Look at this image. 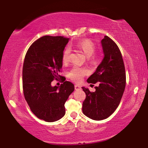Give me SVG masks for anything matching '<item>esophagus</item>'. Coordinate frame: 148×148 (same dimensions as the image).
<instances>
[{
  "mask_svg": "<svg viewBox=\"0 0 148 148\" xmlns=\"http://www.w3.org/2000/svg\"><path fill=\"white\" fill-rule=\"evenodd\" d=\"M74 87H75V89H76V90H79V89H82V87H80L79 86H78V85H75Z\"/></svg>",
  "mask_w": 148,
  "mask_h": 148,
  "instance_id": "1",
  "label": "esophagus"
}]
</instances>
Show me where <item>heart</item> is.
I'll return each instance as SVG.
<instances>
[{"label":"heart","instance_id":"1","mask_svg":"<svg viewBox=\"0 0 148 148\" xmlns=\"http://www.w3.org/2000/svg\"><path fill=\"white\" fill-rule=\"evenodd\" d=\"M76 47L83 52L87 57H89L90 61L92 63H97L99 61V57L97 56H93L95 51V45L91 40L88 39L82 40L76 44ZM71 49L69 47H66L62 52V61L64 64H66L70 60ZM88 71L85 68L75 66L69 73V77L72 80L79 82L81 81L84 76L88 74Z\"/></svg>","mask_w":148,"mask_h":148}]
</instances>
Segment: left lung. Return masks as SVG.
<instances>
[{
	"label": "left lung",
	"instance_id": "8db88e82",
	"mask_svg": "<svg viewBox=\"0 0 148 148\" xmlns=\"http://www.w3.org/2000/svg\"><path fill=\"white\" fill-rule=\"evenodd\" d=\"M104 58L93 74L87 79L88 83L99 82L95 92L82 87L86 94L82 111L94 120L106 119L118 107L125 91L126 75L123 60L117 44L105 36L101 40Z\"/></svg>",
	"mask_w": 148,
	"mask_h": 148
}]
</instances>
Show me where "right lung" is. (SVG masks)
<instances>
[{
    "instance_id": "1",
    "label": "right lung",
    "mask_w": 148,
    "mask_h": 148,
    "mask_svg": "<svg viewBox=\"0 0 148 148\" xmlns=\"http://www.w3.org/2000/svg\"><path fill=\"white\" fill-rule=\"evenodd\" d=\"M69 38L44 36L32 43L25 57L23 67L24 97L31 111L47 122L61 119L64 104L74 90V84L65 81L59 87L52 86L62 66V52ZM62 80L65 79L62 77Z\"/></svg>"
}]
</instances>
